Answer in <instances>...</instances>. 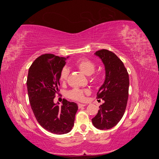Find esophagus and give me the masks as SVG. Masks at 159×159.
<instances>
[{"instance_id":"obj_1","label":"esophagus","mask_w":159,"mask_h":159,"mask_svg":"<svg viewBox=\"0 0 159 159\" xmlns=\"http://www.w3.org/2000/svg\"><path fill=\"white\" fill-rule=\"evenodd\" d=\"M85 104H82V103H79L78 104V107L79 108H81V107H85Z\"/></svg>"}]
</instances>
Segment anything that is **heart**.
<instances>
[{
	"mask_svg": "<svg viewBox=\"0 0 159 159\" xmlns=\"http://www.w3.org/2000/svg\"><path fill=\"white\" fill-rule=\"evenodd\" d=\"M75 66L77 68L79 69L82 73H84L86 75H91V74H93L96 68V65L94 62L88 58L80 59L76 62ZM69 73L70 70L67 67H64L61 70L60 73V80L61 82H65L67 80ZM88 93V89L83 90L75 88L69 91L68 96L72 99L81 101L84 99L85 94Z\"/></svg>",
	"mask_w": 159,
	"mask_h": 159,
	"instance_id": "heart-1",
	"label": "heart"
}]
</instances>
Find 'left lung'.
<instances>
[{"instance_id": "left-lung-1", "label": "left lung", "mask_w": 159, "mask_h": 159, "mask_svg": "<svg viewBox=\"0 0 159 159\" xmlns=\"http://www.w3.org/2000/svg\"><path fill=\"white\" fill-rule=\"evenodd\" d=\"M105 66V79L97 93V98L104 103L92 123L95 127L106 130L113 127L120 121L125 111L128 96L129 79L127 70L122 61L113 52L101 50L95 53Z\"/></svg>"}]
</instances>
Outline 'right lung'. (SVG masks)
I'll return each mask as SVG.
<instances>
[{"label":"right lung","mask_w":159,"mask_h":159,"mask_svg":"<svg viewBox=\"0 0 159 159\" xmlns=\"http://www.w3.org/2000/svg\"><path fill=\"white\" fill-rule=\"evenodd\" d=\"M68 57L43 54L34 61L28 70L27 90L34 116L40 125L52 133H69L78 109L74 102L63 100L61 106L54 99L59 90L60 73Z\"/></svg>","instance_id":"add662e5"}]
</instances>
